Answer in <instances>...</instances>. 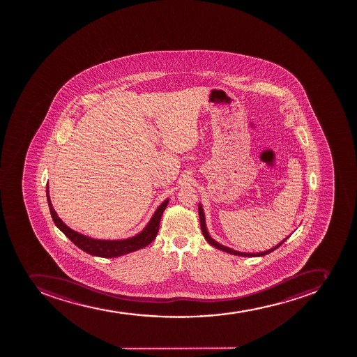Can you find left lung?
Here are the masks:
<instances>
[{
	"label": "left lung",
	"mask_w": 357,
	"mask_h": 357,
	"mask_svg": "<svg viewBox=\"0 0 357 357\" xmlns=\"http://www.w3.org/2000/svg\"><path fill=\"white\" fill-rule=\"evenodd\" d=\"M199 221H201V229H202L203 236L205 237V240L208 241V243L211 244L212 246H215L217 249L221 250V251H225V252L231 253V255H234V256H240V257H262L266 256V255H268V253L273 252L274 250L278 249V246H281L282 244L284 243V241L280 242L278 245L274 246V248H271V249L267 250V251H262V252H256V253H250V252H240V251H236V250L231 249V248H228V246L222 245V244L218 243L217 241L213 240L211 236H210V234H208V228H206V224H205V215L204 211H203L202 204L199 203Z\"/></svg>",
	"instance_id": "obj_1"
}]
</instances>
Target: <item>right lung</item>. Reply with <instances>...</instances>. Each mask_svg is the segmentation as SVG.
Returning <instances> with one entry per match:
<instances>
[{
	"label": "right lung",
	"mask_w": 357,
	"mask_h": 357,
	"mask_svg": "<svg viewBox=\"0 0 357 357\" xmlns=\"http://www.w3.org/2000/svg\"><path fill=\"white\" fill-rule=\"evenodd\" d=\"M47 199L52 220L60 231H63L76 246H79V249L83 250L84 252L91 255V256L101 257V258H115V257L124 256V255L142 249L152 243L158 235L162 215L169 203V199H165V202L156 208V211L149 221V224L146 225V227L135 236L124 238V240H97V238H92V237L86 236L83 234L73 231L58 217L54 206H52V203H51L47 183Z\"/></svg>",
	"instance_id": "obj_1"
}]
</instances>
